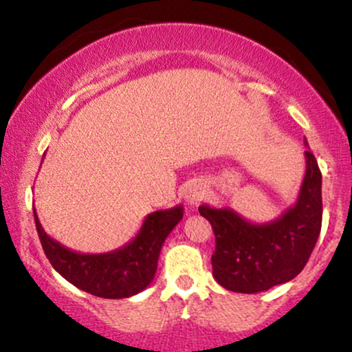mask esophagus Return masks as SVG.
<instances>
[{"label": "esophagus", "instance_id": "obj_1", "mask_svg": "<svg viewBox=\"0 0 352 352\" xmlns=\"http://www.w3.org/2000/svg\"><path fill=\"white\" fill-rule=\"evenodd\" d=\"M204 197H205V190L199 182H193V184H190L187 190H185V201H187L190 207L199 205L200 201L204 200Z\"/></svg>", "mask_w": 352, "mask_h": 352}]
</instances>
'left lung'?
Instances as JSON below:
<instances>
[{
	"label": "left lung",
	"instance_id": "1",
	"mask_svg": "<svg viewBox=\"0 0 352 352\" xmlns=\"http://www.w3.org/2000/svg\"><path fill=\"white\" fill-rule=\"evenodd\" d=\"M296 204L266 223H253L235 210L200 205L215 233L213 278L235 293H260L292 281L308 263L322 220L321 170L309 151Z\"/></svg>",
	"mask_w": 352,
	"mask_h": 352
}]
</instances>
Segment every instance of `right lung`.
Instances as JSON below:
<instances>
[{"mask_svg":"<svg viewBox=\"0 0 352 352\" xmlns=\"http://www.w3.org/2000/svg\"><path fill=\"white\" fill-rule=\"evenodd\" d=\"M34 212L36 230L52 268L76 288L107 300L134 296L151 285L165 238L184 217V207L159 210L145 217L139 233L114 252L78 253L44 232Z\"/></svg>","mask_w":352,"mask_h":352,"instance_id":"obj_1","label":"right lung"}]
</instances>
